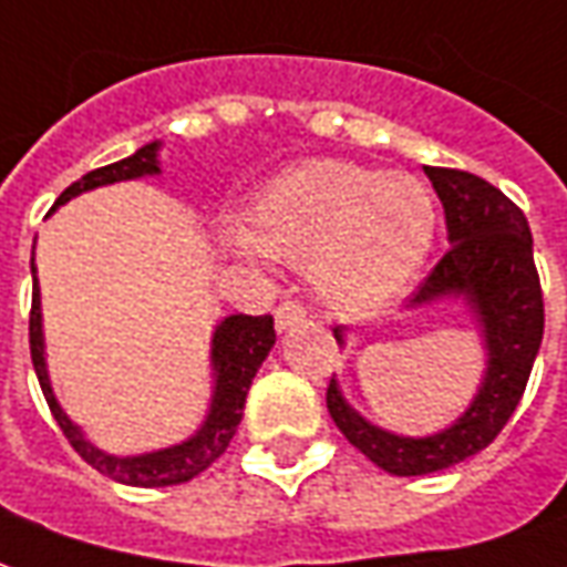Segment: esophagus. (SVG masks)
Returning <instances> with one entry per match:
<instances>
[{"label": "esophagus", "instance_id": "esophagus-1", "mask_svg": "<svg viewBox=\"0 0 567 567\" xmlns=\"http://www.w3.org/2000/svg\"><path fill=\"white\" fill-rule=\"evenodd\" d=\"M300 322H307L303 303H297V300H282V303L276 307V328H279V331H288V328H295V324Z\"/></svg>", "mask_w": 567, "mask_h": 567}]
</instances>
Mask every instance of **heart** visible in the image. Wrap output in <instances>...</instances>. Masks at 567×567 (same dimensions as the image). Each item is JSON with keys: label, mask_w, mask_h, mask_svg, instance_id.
<instances>
[{"label": "heart", "mask_w": 567, "mask_h": 567, "mask_svg": "<svg viewBox=\"0 0 567 567\" xmlns=\"http://www.w3.org/2000/svg\"><path fill=\"white\" fill-rule=\"evenodd\" d=\"M435 239L430 189L411 174L307 159L257 189L229 243L245 260L307 267L331 310L374 312L414 282Z\"/></svg>", "instance_id": "obj_1"}]
</instances>
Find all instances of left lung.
<instances>
[{"label": "left lung", "instance_id": "8db88e82", "mask_svg": "<svg viewBox=\"0 0 567 567\" xmlns=\"http://www.w3.org/2000/svg\"><path fill=\"white\" fill-rule=\"evenodd\" d=\"M423 172L445 208L449 255L405 300V310L461 303L485 352L476 395L457 421L426 435L393 433L362 417L340 390L328 386V414L368 461L390 476H430L488 449L513 417L544 340V297L534 270L528 220L497 187L454 168ZM343 347V324L331 328Z\"/></svg>", "mask_w": 567, "mask_h": 567}]
</instances>
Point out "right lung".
<instances>
[{
  "instance_id": "add662e5",
  "label": "right lung",
  "mask_w": 567,
  "mask_h": 567,
  "mask_svg": "<svg viewBox=\"0 0 567 567\" xmlns=\"http://www.w3.org/2000/svg\"><path fill=\"white\" fill-rule=\"evenodd\" d=\"M159 150L162 141H150L141 150H134L132 156L79 177L73 187L63 189L61 199L54 202L51 212H58L70 199L97 187H110V184H122V181H141V177H159ZM30 272H33L30 355H33L35 378H39V386L45 393L54 421L63 430V435L70 439V445L79 451V457L91 463L97 473H104L122 485H132V488H168V485H184L189 478L205 473L227 451L239 423H243L248 386H251L257 368L264 365V359L270 355L272 343H276L272 316L233 312V316L217 319L215 331H212V352H208V359H212V399H208V411H205L202 423L187 439L165 445V449L144 451V454H110L101 445H94L85 430L66 414V408L58 402V393L51 386L45 328H42V291H39V279H35V245L33 257H30Z\"/></svg>"
}]
</instances>
